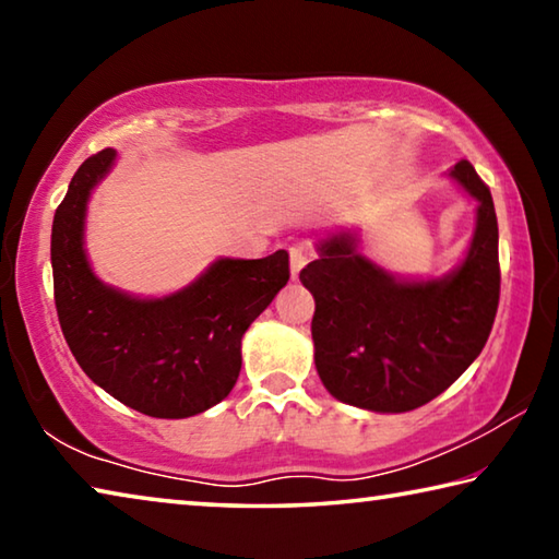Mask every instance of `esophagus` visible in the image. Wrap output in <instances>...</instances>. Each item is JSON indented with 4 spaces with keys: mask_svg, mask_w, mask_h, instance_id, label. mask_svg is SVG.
I'll return each instance as SVG.
<instances>
[{
    "mask_svg": "<svg viewBox=\"0 0 559 559\" xmlns=\"http://www.w3.org/2000/svg\"><path fill=\"white\" fill-rule=\"evenodd\" d=\"M288 257H290V276L296 278L302 271V266L308 263V249L302 243H293L288 249Z\"/></svg>",
    "mask_w": 559,
    "mask_h": 559,
    "instance_id": "34e87169",
    "label": "esophagus"
}]
</instances>
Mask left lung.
<instances>
[{
    "instance_id": "left-lung-1",
    "label": "left lung",
    "mask_w": 559,
    "mask_h": 559,
    "mask_svg": "<svg viewBox=\"0 0 559 559\" xmlns=\"http://www.w3.org/2000/svg\"><path fill=\"white\" fill-rule=\"evenodd\" d=\"M478 202L461 266L443 278L402 281L365 259L353 234L318 241L300 271L316 298V367L335 400L400 414L431 402L468 370L493 328L500 298L498 219L468 159L449 173Z\"/></svg>"
}]
</instances>
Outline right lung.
I'll list each match as a JSON object with an SVG mask.
<instances>
[{
    "mask_svg": "<svg viewBox=\"0 0 559 559\" xmlns=\"http://www.w3.org/2000/svg\"><path fill=\"white\" fill-rule=\"evenodd\" d=\"M116 150L88 157L53 214V300L66 343L93 382L130 409L185 419L219 404L241 370V337L290 278L288 253L219 259L187 288L135 298L93 273L83 226Z\"/></svg>",
    "mask_w": 559,
    "mask_h": 559,
    "instance_id": "add662e5",
    "label": "right lung"
}]
</instances>
